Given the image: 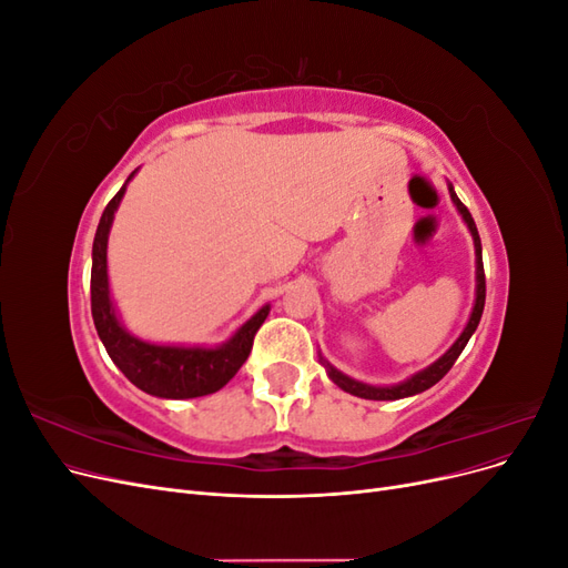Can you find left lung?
<instances>
[{"label": "left lung", "mask_w": 568, "mask_h": 568, "mask_svg": "<svg viewBox=\"0 0 568 568\" xmlns=\"http://www.w3.org/2000/svg\"><path fill=\"white\" fill-rule=\"evenodd\" d=\"M448 192H450V199L453 203L457 205V211L462 215V220L467 222V227L474 236V251H476V301H474V307H471V317L467 322V326H464V332L459 334V338L453 343L448 353H443L434 365H428L426 369L412 374L409 379L400 382V384H393V386H369V384H363V382H355L351 379V376H346L343 372H338L336 367H332L329 363L322 365L326 367V374H329V379L343 388L351 395H357V398H365V400H400V398H407V395H417L426 388H432L434 384H438L445 374L450 372V367L455 365V359L459 357V353L464 351V346H467L471 334L476 332V326L480 322V315H484V305H486V274H484V255H480V236H478V230L474 225V217L471 213L467 211V205H464L457 194L453 184H448Z\"/></svg>", "instance_id": "obj_1"}]
</instances>
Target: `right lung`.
Returning <instances> with one entry per match:
<instances>
[{"instance_id": "add662e5", "label": "right lung", "mask_w": 568, "mask_h": 568, "mask_svg": "<svg viewBox=\"0 0 568 568\" xmlns=\"http://www.w3.org/2000/svg\"><path fill=\"white\" fill-rule=\"evenodd\" d=\"M136 173V170H134ZM128 178V182L134 178ZM128 182L120 186V192L109 201L104 215L99 220L92 246V320L97 334L104 343L113 365L123 372L128 379L149 395L159 398H199L225 386L232 376L246 363L253 348L255 332L265 322L270 305H263L248 322L239 326L236 334L215 348L201 346H159L132 336L120 324L109 291V267H106V248L109 232L113 225V215L128 189Z\"/></svg>"}]
</instances>
